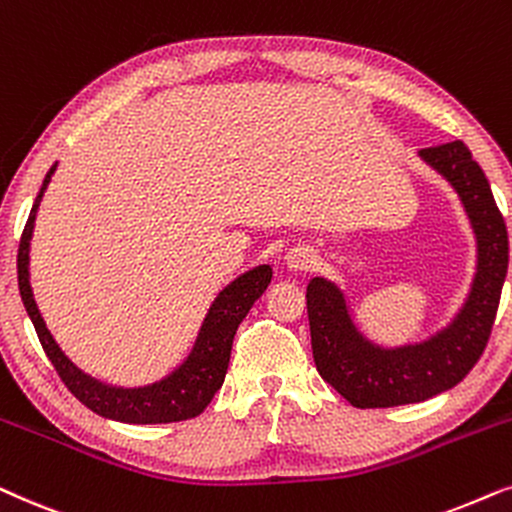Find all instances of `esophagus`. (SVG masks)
I'll use <instances>...</instances> for the list:
<instances>
[{"label": "esophagus", "instance_id": "34e87169", "mask_svg": "<svg viewBox=\"0 0 512 512\" xmlns=\"http://www.w3.org/2000/svg\"><path fill=\"white\" fill-rule=\"evenodd\" d=\"M283 260L288 271H309L316 264V252L311 248H304V245H295V248L285 252Z\"/></svg>", "mask_w": 512, "mask_h": 512}]
</instances>
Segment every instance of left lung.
Here are the masks:
<instances>
[{
    "label": "left lung",
    "instance_id": "1",
    "mask_svg": "<svg viewBox=\"0 0 512 512\" xmlns=\"http://www.w3.org/2000/svg\"><path fill=\"white\" fill-rule=\"evenodd\" d=\"M419 156L459 194L478 245V264L459 313L424 342L393 349L360 332L335 283L311 278L306 309L313 360L320 377L360 410L421 403L459 384L485 351L508 274L506 222L468 147L454 140L421 149Z\"/></svg>",
    "mask_w": 512,
    "mask_h": 512
}]
</instances>
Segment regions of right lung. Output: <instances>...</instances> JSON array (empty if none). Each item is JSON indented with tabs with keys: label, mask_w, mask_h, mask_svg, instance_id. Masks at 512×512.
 <instances>
[{
	"label": "right lung",
	"mask_w": 512,
	"mask_h": 512,
	"mask_svg": "<svg viewBox=\"0 0 512 512\" xmlns=\"http://www.w3.org/2000/svg\"><path fill=\"white\" fill-rule=\"evenodd\" d=\"M56 166L58 163H53L44 177V185L39 189L37 199H34L18 248L20 299H23L27 316H30L34 330H37L42 349L46 351V356L56 367L58 377L65 381V386L70 388L74 398L84 403L88 410L100 414V417L121 421V424H173V421L199 417L210 400H213V395L220 391L229 367L231 344H234L238 325L248 316L252 304L262 297V292L269 288L274 271H271L269 264H260V267L245 271V274L234 278L227 288L220 290V295L215 297L206 318H203L201 330L196 335L189 356L163 379L138 388L102 384L100 379L79 370L65 356L49 332V327H46L32 295L30 241L34 217H37V208L42 203L46 187H49L51 175L56 173Z\"/></svg>",
	"instance_id": "add662e5"
}]
</instances>
